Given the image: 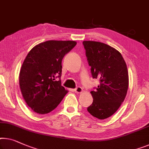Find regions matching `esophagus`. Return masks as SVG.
I'll list each match as a JSON object with an SVG mask.
<instances>
[{"instance_id":"obj_1","label":"esophagus","mask_w":149,"mask_h":149,"mask_svg":"<svg viewBox=\"0 0 149 149\" xmlns=\"http://www.w3.org/2000/svg\"><path fill=\"white\" fill-rule=\"evenodd\" d=\"M74 91L76 93H81L82 92V88L81 87H79V86H77L76 88H75Z\"/></svg>"}]
</instances>
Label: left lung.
<instances>
[{"label":"left lung","mask_w":149,"mask_h":149,"mask_svg":"<svg viewBox=\"0 0 149 149\" xmlns=\"http://www.w3.org/2000/svg\"><path fill=\"white\" fill-rule=\"evenodd\" d=\"M83 45L92 76L100 81V85L91 92L93 102L87 110L94 117L106 119L116 112L126 96V64L120 53L105 43L84 41Z\"/></svg>","instance_id":"left-lung-1"}]
</instances>
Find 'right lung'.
Returning <instances> with one entry per match:
<instances>
[{"label":"right lung","instance_id":"1","mask_svg":"<svg viewBox=\"0 0 149 149\" xmlns=\"http://www.w3.org/2000/svg\"><path fill=\"white\" fill-rule=\"evenodd\" d=\"M76 43L51 40L35 46L26 55L20 71L19 85L24 100L35 112H52L68 93L61 86V61Z\"/></svg>","mask_w":149,"mask_h":149}]
</instances>
